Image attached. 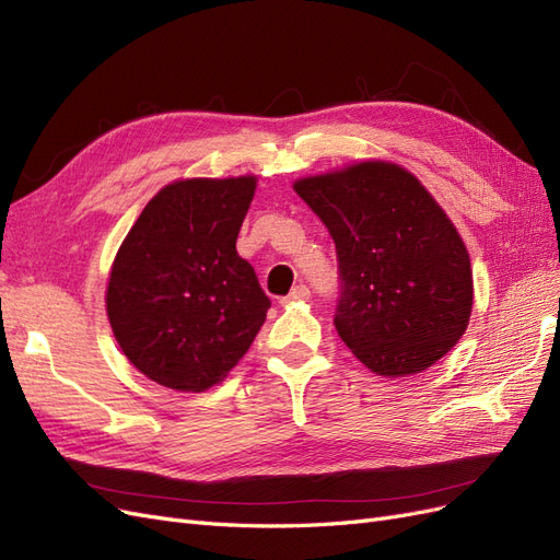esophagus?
Wrapping results in <instances>:
<instances>
[{"label": "esophagus", "mask_w": 560, "mask_h": 560, "mask_svg": "<svg viewBox=\"0 0 560 560\" xmlns=\"http://www.w3.org/2000/svg\"><path fill=\"white\" fill-rule=\"evenodd\" d=\"M311 296V290H308V287L306 284H296L294 287V290L290 292V294H287L284 299H282V303H294V301H306Z\"/></svg>", "instance_id": "34e87169"}]
</instances>
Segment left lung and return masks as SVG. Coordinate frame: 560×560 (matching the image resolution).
Here are the masks:
<instances>
[{"label": "left lung", "instance_id": "obj_1", "mask_svg": "<svg viewBox=\"0 0 560 560\" xmlns=\"http://www.w3.org/2000/svg\"><path fill=\"white\" fill-rule=\"evenodd\" d=\"M336 245L334 327L381 376L425 371L460 341L471 315L469 254L411 173L366 161L294 182Z\"/></svg>", "mask_w": 560, "mask_h": 560}]
</instances>
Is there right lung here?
<instances>
[{
	"label": "right lung",
	"mask_w": 560,
	"mask_h": 560,
	"mask_svg": "<svg viewBox=\"0 0 560 560\" xmlns=\"http://www.w3.org/2000/svg\"><path fill=\"white\" fill-rule=\"evenodd\" d=\"M257 179L167 184L118 249L109 325L135 369L163 387L202 393L224 381L259 334L270 299L235 241Z\"/></svg>",
	"instance_id": "obj_1"
}]
</instances>
